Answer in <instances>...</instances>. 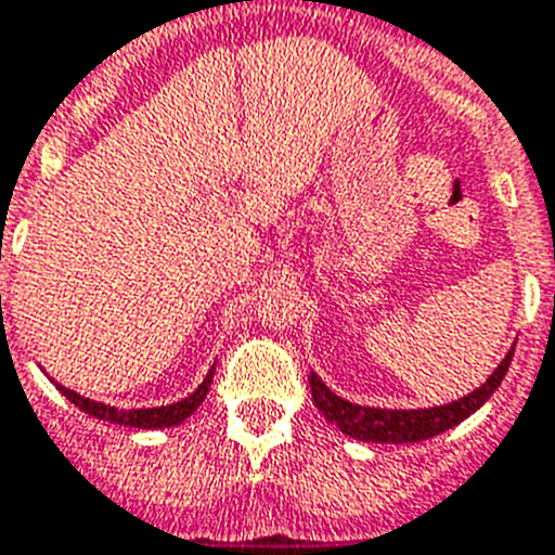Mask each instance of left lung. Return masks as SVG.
<instances>
[{
	"label": "left lung",
	"mask_w": 555,
	"mask_h": 555,
	"mask_svg": "<svg viewBox=\"0 0 555 555\" xmlns=\"http://www.w3.org/2000/svg\"><path fill=\"white\" fill-rule=\"evenodd\" d=\"M511 358H514V349L507 352L505 361L493 370L491 378L479 386L477 392L435 409H409L406 412V409L356 406V403L330 392L315 372H310V392H313L315 409L330 423L341 428L344 435L356 437V440H372V443H421L428 437L443 435L446 428L457 426L468 414L477 412L502 384L507 366H511Z\"/></svg>",
	"instance_id": "8db88e82"
}]
</instances>
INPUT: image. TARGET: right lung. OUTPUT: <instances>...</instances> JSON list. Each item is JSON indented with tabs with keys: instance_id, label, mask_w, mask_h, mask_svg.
<instances>
[{
	"instance_id": "right-lung-1",
	"label": "right lung",
	"mask_w": 555,
	"mask_h": 555,
	"mask_svg": "<svg viewBox=\"0 0 555 555\" xmlns=\"http://www.w3.org/2000/svg\"><path fill=\"white\" fill-rule=\"evenodd\" d=\"M211 380H214V370L208 372L206 380L197 386V392H191L185 400H177V403H171V406H157V409H115V406H106V403H95V400L90 398H81V395H76L73 389H64V386H59V389H62L64 398H67L69 403H76L81 412L92 414V417H98V421L120 423V426H134V428H163V426H177V423H183L185 417H189V414L194 412L203 400H206Z\"/></svg>"
}]
</instances>
